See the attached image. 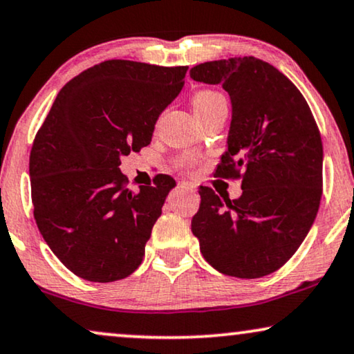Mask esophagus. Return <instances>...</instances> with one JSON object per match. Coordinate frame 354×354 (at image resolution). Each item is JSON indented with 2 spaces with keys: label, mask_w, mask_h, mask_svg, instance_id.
Returning a JSON list of instances; mask_svg holds the SVG:
<instances>
[{
  "label": "esophagus",
  "mask_w": 354,
  "mask_h": 354,
  "mask_svg": "<svg viewBox=\"0 0 354 354\" xmlns=\"http://www.w3.org/2000/svg\"><path fill=\"white\" fill-rule=\"evenodd\" d=\"M178 188H183V190H190V192H195L196 185L192 182H178Z\"/></svg>",
  "instance_id": "esophagus-1"
}]
</instances>
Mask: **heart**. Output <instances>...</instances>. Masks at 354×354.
Returning a JSON list of instances; mask_svg holds the SVG:
<instances>
[{"label": "heart", "mask_w": 354, "mask_h": 354, "mask_svg": "<svg viewBox=\"0 0 354 354\" xmlns=\"http://www.w3.org/2000/svg\"><path fill=\"white\" fill-rule=\"evenodd\" d=\"M222 100V95L217 93V91L212 90H201L193 96V109H195V114H203L205 111L211 108L216 101ZM201 159L193 156V154H185V156H180L176 161V169L180 172H185L188 176H195L198 172V166H200Z\"/></svg>", "instance_id": "obj_1"}]
</instances>
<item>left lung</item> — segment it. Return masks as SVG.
<instances>
[{
  "instance_id": "obj_1",
  "label": "left lung",
  "mask_w": 354,
  "mask_h": 354,
  "mask_svg": "<svg viewBox=\"0 0 354 354\" xmlns=\"http://www.w3.org/2000/svg\"><path fill=\"white\" fill-rule=\"evenodd\" d=\"M190 77L229 91V143L216 177L240 178L243 188L230 200L200 187L192 232L219 272L264 277L297 253L316 219L322 196L321 132L301 91L258 57L205 62Z\"/></svg>"
}]
</instances>
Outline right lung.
Masks as SVG:
<instances>
[{"instance_id":"obj_1","label":"right lung","mask_w":354,"mask_h":354,"mask_svg":"<svg viewBox=\"0 0 354 354\" xmlns=\"http://www.w3.org/2000/svg\"><path fill=\"white\" fill-rule=\"evenodd\" d=\"M187 66L109 59L67 82L30 149L33 217L77 277L115 282L142 264L176 180L129 188L120 158L151 142L159 114L180 93Z\"/></svg>"}]
</instances>
